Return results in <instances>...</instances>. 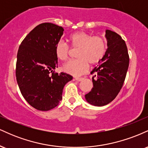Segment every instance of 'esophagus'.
<instances>
[{
    "label": "esophagus",
    "mask_w": 148,
    "mask_h": 148,
    "mask_svg": "<svg viewBox=\"0 0 148 148\" xmlns=\"http://www.w3.org/2000/svg\"><path fill=\"white\" fill-rule=\"evenodd\" d=\"M75 80L77 81H81L84 80V78L82 77H75Z\"/></svg>",
    "instance_id": "1"
}]
</instances>
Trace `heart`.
I'll return each mask as SVG.
<instances>
[{"mask_svg":"<svg viewBox=\"0 0 148 148\" xmlns=\"http://www.w3.org/2000/svg\"><path fill=\"white\" fill-rule=\"evenodd\" d=\"M68 41L73 48H79L76 60H69L63 65L66 73L74 76L81 75L87 71L90 64H95L101 60L106 51L104 39L99 36H92L83 31L76 32L69 37ZM56 56L59 60L68 58L69 46L63 41H59L55 47Z\"/></svg>","mask_w":148,"mask_h":148,"instance_id":"heart-1","label":"heart"}]
</instances>
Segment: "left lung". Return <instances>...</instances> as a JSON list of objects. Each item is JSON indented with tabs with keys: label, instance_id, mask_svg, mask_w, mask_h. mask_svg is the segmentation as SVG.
Instances as JSON below:
<instances>
[{
	"label": "left lung",
	"instance_id": "8db88e82",
	"mask_svg": "<svg viewBox=\"0 0 148 148\" xmlns=\"http://www.w3.org/2000/svg\"><path fill=\"white\" fill-rule=\"evenodd\" d=\"M107 49L103 58L92 69L93 87L85 95L86 101L95 106H103L111 102L123 87L130 58L127 45L115 32L106 30Z\"/></svg>",
	"mask_w": 148,
	"mask_h": 148
}]
</instances>
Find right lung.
<instances>
[{"instance_id":"1","label":"right lung","mask_w":148,"mask_h":148,"mask_svg":"<svg viewBox=\"0 0 148 148\" xmlns=\"http://www.w3.org/2000/svg\"><path fill=\"white\" fill-rule=\"evenodd\" d=\"M63 31L62 27L54 23H41L27 35L18 48V86L27 102L39 111L56 107L62 99L64 86L73 79L66 73L53 72L58 67L55 47Z\"/></svg>"}]
</instances>
